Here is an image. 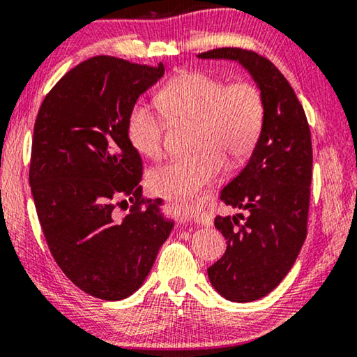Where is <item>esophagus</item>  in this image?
<instances>
[{"label": "esophagus", "instance_id": "1", "mask_svg": "<svg viewBox=\"0 0 357 357\" xmlns=\"http://www.w3.org/2000/svg\"><path fill=\"white\" fill-rule=\"evenodd\" d=\"M184 216H185V220L188 221H190V222H194V225H200L202 221V210L200 208H192V206H190V208H185L184 210Z\"/></svg>", "mask_w": 357, "mask_h": 357}]
</instances>
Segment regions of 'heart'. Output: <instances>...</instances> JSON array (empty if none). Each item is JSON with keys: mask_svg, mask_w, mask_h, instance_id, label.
<instances>
[{"mask_svg": "<svg viewBox=\"0 0 357 357\" xmlns=\"http://www.w3.org/2000/svg\"><path fill=\"white\" fill-rule=\"evenodd\" d=\"M160 112L169 123H194L192 157L153 168L147 184L153 194L190 200L220 176L222 157L245 158L257 146L264 120L258 88L247 82L226 84L205 72H184L157 94ZM165 121L144 102L128 112L126 136L137 153L158 158L163 149Z\"/></svg>", "mask_w": 357, "mask_h": 357, "instance_id": "b5f03b06", "label": "heart"}]
</instances>
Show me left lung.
<instances>
[{"instance_id": "left-lung-1", "label": "left lung", "mask_w": 357, "mask_h": 357, "mask_svg": "<svg viewBox=\"0 0 357 357\" xmlns=\"http://www.w3.org/2000/svg\"><path fill=\"white\" fill-rule=\"evenodd\" d=\"M199 59L236 61L257 83L264 120L245 168L221 190L220 199L245 211L216 216L226 252L206 273L226 300L248 303L271 294L306 238L312 172L311 131L296 94L273 62L241 47H218Z\"/></svg>"}]
</instances>
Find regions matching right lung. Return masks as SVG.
I'll return each instance as SVG.
<instances>
[{
  "label": "right lung",
  "mask_w": 357,
  "mask_h": 357,
  "mask_svg": "<svg viewBox=\"0 0 357 357\" xmlns=\"http://www.w3.org/2000/svg\"><path fill=\"white\" fill-rule=\"evenodd\" d=\"M165 67L96 56L67 72L43 100L30 185L46 243L84 294L123 300L142 285L174 227L162 199L142 197V160L128 112ZM130 208L125 218L116 206Z\"/></svg>",
  "instance_id": "right-lung-1"
}]
</instances>
